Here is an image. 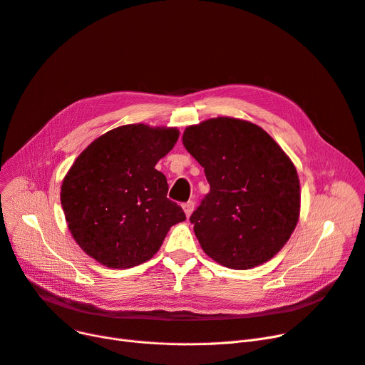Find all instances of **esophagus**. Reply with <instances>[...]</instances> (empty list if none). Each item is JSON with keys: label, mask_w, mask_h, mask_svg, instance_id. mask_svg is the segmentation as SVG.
<instances>
[{"label": "esophagus", "mask_w": 365, "mask_h": 365, "mask_svg": "<svg viewBox=\"0 0 365 365\" xmlns=\"http://www.w3.org/2000/svg\"><path fill=\"white\" fill-rule=\"evenodd\" d=\"M182 210H184V212H185V215H187V218L192 215V212H193V210H195V202L193 200H188V202H185L184 205H182Z\"/></svg>", "instance_id": "1"}]
</instances>
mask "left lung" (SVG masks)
Instances as JSON below:
<instances>
[{"label": "left lung", "instance_id": "obj_1", "mask_svg": "<svg viewBox=\"0 0 365 365\" xmlns=\"http://www.w3.org/2000/svg\"><path fill=\"white\" fill-rule=\"evenodd\" d=\"M182 144L211 187L190 217L202 250L236 270L269 262L299 221L296 166L266 130L232 117L188 126Z\"/></svg>", "mask_w": 365, "mask_h": 365}]
</instances>
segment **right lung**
<instances>
[{
    "mask_svg": "<svg viewBox=\"0 0 365 365\" xmlns=\"http://www.w3.org/2000/svg\"><path fill=\"white\" fill-rule=\"evenodd\" d=\"M180 136L175 128L126 125L99 136L63 178L61 203L80 248L101 264L129 269L150 259L185 220L155 169Z\"/></svg>",
    "mask_w": 365,
    "mask_h": 365,
    "instance_id": "1",
    "label": "right lung"
}]
</instances>
